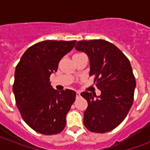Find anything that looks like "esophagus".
<instances>
[{"instance_id": "1", "label": "esophagus", "mask_w": 150, "mask_h": 150, "mask_svg": "<svg viewBox=\"0 0 150 150\" xmlns=\"http://www.w3.org/2000/svg\"><path fill=\"white\" fill-rule=\"evenodd\" d=\"M76 96H77V97L80 96V92L79 91L76 92Z\"/></svg>"}]
</instances>
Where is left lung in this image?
Returning <instances> with one entry per match:
<instances>
[{
    "label": "left lung",
    "instance_id": "1",
    "mask_svg": "<svg viewBox=\"0 0 150 150\" xmlns=\"http://www.w3.org/2000/svg\"><path fill=\"white\" fill-rule=\"evenodd\" d=\"M75 49L88 55L89 76L100 96L82 92L88 102L83 122L90 132L105 133L117 128L128 114L134 100L135 76L128 57L113 43L103 40L77 42Z\"/></svg>",
    "mask_w": 150,
    "mask_h": 150
}]
</instances>
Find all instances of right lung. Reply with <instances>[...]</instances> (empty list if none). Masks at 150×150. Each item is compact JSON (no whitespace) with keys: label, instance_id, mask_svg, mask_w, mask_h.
<instances>
[{"label":"right lung","instance_id":"obj_1","mask_svg":"<svg viewBox=\"0 0 150 150\" xmlns=\"http://www.w3.org/2000/svg\"><path fill=\"white\" fill-rule=\"evenodd\" d=\"M76 40H45L34 44L22 55L16 66L13 93L24 121L43 135H55L66 125V115L76 93L58 92L50 82L59 61L72 50Z\"/></svg>","mask_w":150,"mask_h":150}]
</instances>
